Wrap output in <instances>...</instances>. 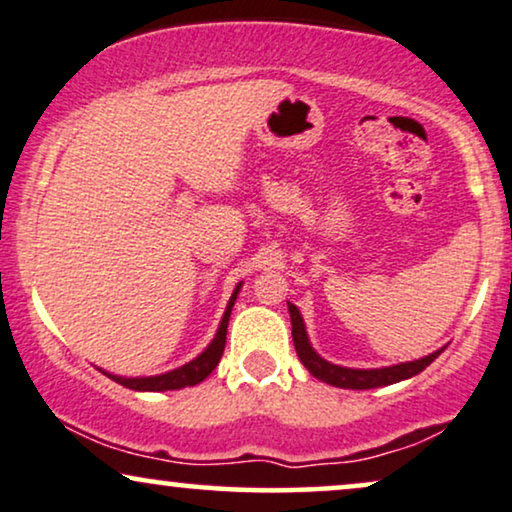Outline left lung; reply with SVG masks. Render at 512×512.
I'll return each instance as SVG.
<instances>
[{
  "label": "left lung",
  "instance_id": "obj_1",
  "mask_svg": "<svg viewBox=\"0 0 512 512\" xmlns=\"http://www.w3.org/2000/svg\"><path fill=\"white\" fill-rule=\"evenodd\" d=\"M288 312H290V323H293L295 352L304 364V368H307L314 378H319V380H323V383H328L333 387H342V390H373V387H385V385L399 383V380L413 378V375H418L423 368H428L444 349V347L437 349V352H432L423 359L404 361V364L383 366V368L338 366V364H331V361L323 359L321 354L312 347V342H309V335H307V328H304V319H302L300 309H297L293 302H288Z\"/></svg>",
  "mask_w": 512,
  "mask_h": 512
}]
</instances>
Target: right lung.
<instances>
[{
	"label": "right lung",
	"mask_w": 512,
	"mask_h": 512,
	"mask_svg": "<svg viewBox=\"0 0 512 512\" xmlns=\"http://www.w3.org/2000/svg\"><path fill=\"white\" fill-rule=\"evenodd\" d=\"M241 286H243V281L238 283V286L234 288V293H231L229 304H226V309H224L222 321H219L215 338H212L210 345L205 347L196 359H191L189 364L174 368V371L160 373V375H141V378H125V375L108 373V371H103V368H99V371L103 375H108L111 380H115V383H120L122 387H129V390H137V392H167V390H181V387H191V385L203 383V380L208 378L212 371H215L219 359H222V352L226 345V328H229V316H231V309H234L238 293H241Z\"/></svg>",
	"instance_id": "add662e5"
}]
</instances>
